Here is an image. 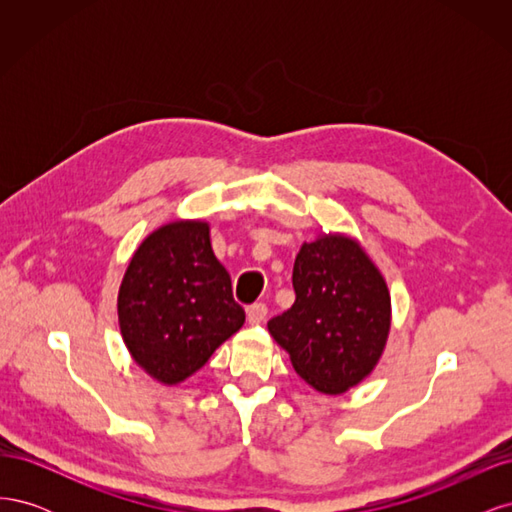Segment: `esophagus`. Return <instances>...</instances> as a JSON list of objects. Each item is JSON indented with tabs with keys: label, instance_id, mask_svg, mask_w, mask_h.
Segmentation results:
<instances>
[{
	"label": "esophagus",
	"instance_id": "esophagus-1",
	"mask_svg": "<svg viewBox=\"0 0 512 512\" xmlns=\"http://www.w3.org/2000/svg\"><path fill=\"white\" fill-rule=\"evenodd\" d=\"M265 318H267L265 303H254L247 307V320H250V324H260V322H265Z\"/></svg>",
	"mask_w": 512,
	"mask_h": 512
}]
</instances>
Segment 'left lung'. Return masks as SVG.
<instances>
[{"label":"left lung","instance_id":"left-lung-1","mask_svg":"<svg viewBox=\"0 0 512 512\" xmlns=\"http://www.w3.org/2000/svg\"><path fill=\"white\" fill-rule=\"evenodd\" d=\"M294 299L269 333L294 371L324 395H342L378 365L391 333V292L363 245L329 232L303 243L292 269Z\"/></svg>","mask_w":512,"mask_h":512}]
</instances>
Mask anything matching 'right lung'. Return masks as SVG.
I'll return each instance as SVG.
<instances>
[{"mask_svg": "<svg viewBox=\"0 0 512 512\" xmlns=\"http://www.w3.org/2000/svg\"><path fill=\"white\" fill-rule=\"evenodd\" d=\"M123 344L160 384L203 367L245 322L205 220H175L138 245L117 297Z\"/></svg>", "mask_w": 512, "mask_h": 512, "instance_id": "obj_1", "label": "right lung"}]
</instances>
